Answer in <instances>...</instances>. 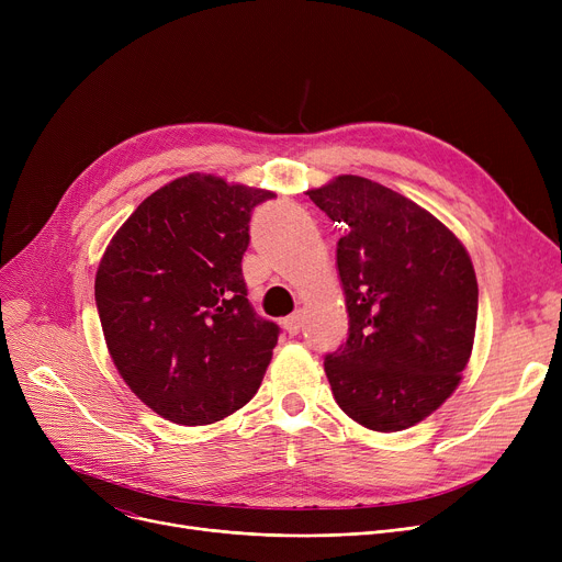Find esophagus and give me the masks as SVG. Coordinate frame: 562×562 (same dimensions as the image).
I'll return each mask as SVG.
<instances>
[{
    "label": "esophagus",
    "mask_w": 562,
    "mask_h": 562,
    "mask_svg": "<svg viewBox=\"0 0 562 562\" xmlns=\"http://www.w3.org/2000/svg\"><path fill=\"white\" fill-rule=\"evenodd\" d=\"M282 328H284V333H289V335H299L301 328H303V314H301V312H293L291 316L282 318Z\"/></svg>",
    "instance_id": "esophagus-1"
}]
</instances>
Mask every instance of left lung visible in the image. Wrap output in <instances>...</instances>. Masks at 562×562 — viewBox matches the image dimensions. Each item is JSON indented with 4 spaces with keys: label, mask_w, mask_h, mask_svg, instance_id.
Here are the masks:
<instances>
[{
    "label": "left lung",
    "mask_w": 562,
    "mask_h": 562,
    "mask_svg": "<svg viewBox=\"0 0 562 562\" xmlns=\"http://www.w3.org/2000/svg\"><path fill=\"white\" fill-rule=\"evenodd\" d=\"M307 195L344 227L348 339L323 362L335 401L369 430H405L460 385L479 316L474 266L445 223L367 177L339 175Z\"/></svg>",
    "instance_id": "left-lung-1"
}]
</instances>
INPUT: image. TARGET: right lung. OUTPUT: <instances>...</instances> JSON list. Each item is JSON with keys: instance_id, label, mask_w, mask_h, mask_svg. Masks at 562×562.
<instances>
[{"instance_id": "right-lung-1", "label": "right lung", "mask_w": 562, "mask_h": 562, "mask_svg": "<svg viewBox=\"0 0 562 562\" xmlns=\"http://www.w3.org/2000/svg\"><path fill=\"white\" fill-rule=\"evenodd\" d=\"M271 198L191 172L147 195L104 250L95 303L111 360L172 424L221 422L261 385L280 328L248 303L241 259Z\"/></svg>"}]
</instances>
